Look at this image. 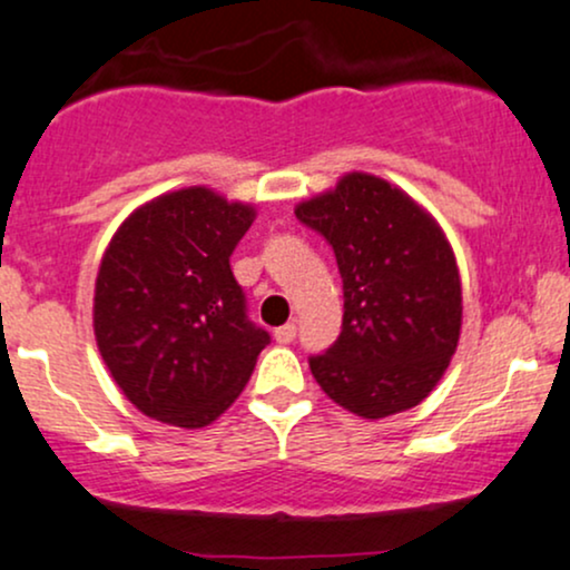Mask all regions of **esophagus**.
Segmentation results:
<instances>
[{"label": "esophagus", "mask_w": 570, "mask_h": 570, "mask_svg": "<svg viewBox=\"0 0 570 570\" xmlns=\"http://www.w3.org/2000/svg\"><path fill=\"white\" fill-rule=\"evenodd\" d=\"M294 337H297V326H294V324H284V326H278V330H276V340L281 345H289Z\"/></svg>", "instance_id": "obj_1"}]
</instances>
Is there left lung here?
Returning a JSON list of instances; mask_svg holds the SVG:
<instances>
[{"label": "left lung", "mask_w": 570, "mask_h": 570, "mask_svg": "<svg viewBox=\"0 0 570 570\" xmlns=\"http://www.w3.org/2000/svg\"><path fill=\"white\" fill-rule=\"evenodd\" d=\"M324 235L343 278V330L311 372L324 394L362 417L421 404L461 337V276L442 227L407 193L372 174L294 208Z\"/></svg>", "instance_id": "1"}]
</instances>
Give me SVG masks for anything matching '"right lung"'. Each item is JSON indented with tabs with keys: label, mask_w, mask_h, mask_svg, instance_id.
Returning a JSON list of instances; mask_svg holds the SVG:
<instances>
[{
	"label": "right lung",
	"mask_w": 570,
	"mask_h": 570,
	"mask_svg": "<svg viewBox=\"0 0 570 570\" xmlns=\"http://www.w3.org/2000/svg\"><path fill=\"white\" fill-rule=\"evenodd\" d=\"M257 214L208 187L144 203L117 227L96 278L94 332L130 404L200 429L238 399L271 335L248 322L230 254Z\"/></svg>",
	"instance_id": "add662e5"
}]
</instances>
